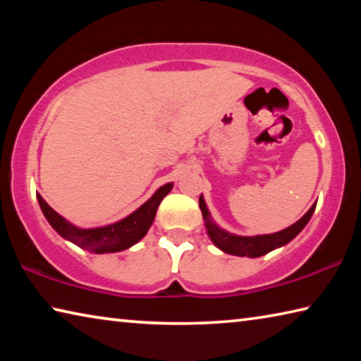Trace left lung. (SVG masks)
Segmentation results:
<instances>
[{
    "instance_id": "1",
    "label": "left lung",
    "mask_w": 361,
    "mask_h": 361,
    "mask_svg": "<svg viewBox=\"0 0 361 361\" xmlns=\"http://www.w3.org/2000/svg\"><path fill=\"white\" fill-rule=\"evenodd\" d=\"M315 205L317 204L310 207L307 213H305L301 219H298L295 224H291L290 228H286L283 231L274 232V234H262V235H237L223 228H219V226L215 223V219L212 218L210 210L207 209L204 195L200 194L199 197V207L204 216L207 234H209L213 245L228 255L247 256V258H259V256L272 252V250L276 248L283 247L288 242H291L299 232L305 228V224L309 223L310 216L314 215Z\"/></svg>"
}]
</instances>
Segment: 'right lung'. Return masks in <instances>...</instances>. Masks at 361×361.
Listing matches in <instances>:
<instances>
[{"instance_id":"add662e5","label":"right lung","mask_w":361,"mask_h":361,"mask_svg":"<svg viewBox=\"0 0 361 361\" xmlns=\"http://www.w3.org/2000/svg\"><path fill=\"white\" fill-rule=\"evenodd\" d=\"M173 183L156 189V192L146 200L143 205H140L130 215L119 219V221L97 226V228H79L68 219L52 209L41 194H36L38 204L41 207L42 215L46 216L47 223L52 226L54 231L65 240L73 242L75 245L87 250L90 253L103 255V253H118L130 248L138 243L149 231L152 221L156 218V212L162 199L172 191Z\"/></svg>"}]
</instances>
